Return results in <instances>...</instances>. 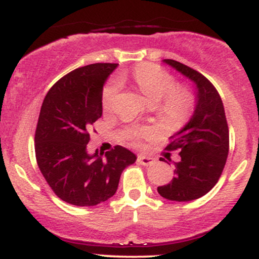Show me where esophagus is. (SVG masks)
Wrapping results in <instances>:
<instances>
[{"label": "esophagus", "mask_w": 259, "mask_h": 259, "mask_svg": "<svg viewBox=\"0 0 259 259\" xmlns=\"http://www.w3.org/2000/svg\"><path fill=\"white\" fill-rule=\"evenodd\" d=\"M138 160H139L140 164H142V165H151L156 162V159H154L153 157L144 156V154H140V156L138 157Z\"/></svg>", "instance_id": "1"}]
</instances>
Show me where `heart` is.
Masks as SVG:
<instances>
[{
    "label": "heart",
    "instance_id": "obj_1",
    "mask_svg": "<svg viewBox=\"0 0 259 259\" xmlns=\"http://www.w3.org/2000/svg\"><path fill=\"white\" fill-rule=\"evenodd\" d=\"M134 80L140 90L151 103H157L165 97L164 112L174 120H184L191 114L195 107V97L192 92L185 88H175L173 76L158 65L145 63L139 65L133 72ZM120 81L113 79L103 89L102 105L105 109H111L120 90ZM150 135L148 129H139L132 134L134 141Z\"/></svg>",
    "mask_w": 259,
    "mask_h": 259
}]
</instances>
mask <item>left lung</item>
Segmentation results:
<instances>
[{"mask_svg":"<svg viewBox=\"0 0 259 259\" xmlns=\"http://www.w3.org/2000/svg\"><path fill=\"white\" fill-rule=\"evenodd\" d=\"M163 62L195 82L196 108L189 123L169 138L170 142L165 150H179L180 160L174 163L170 183L158 186L157 191L170 201H192L213 189L227 163L229 127L224 106L206 76L174 59Z\"/></svg>","mask_w":259,"mask_h":259,"instance_id":"left-lung-1","label":"left lung"}]
</instances>
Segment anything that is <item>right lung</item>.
Returning a JSON list of instances; mask_svg holds the SVG:
<instances>
[{
	"mask_svg": "<svg viewBox=\"0 0 259 259\" xmlns=\"http://www.w3.org/2000/svg\"><path fill=\"white\" fill-rule=\"evenodd\" d=\"M115 63L78 68L50 89L41 106L35 154L52 191L74 206H96L115 194L121 171L135 163L125 147L89 154L91 125L102 115V91Z\"/></svg>",
	"mask_w": 259,
	"mask_h": 259,
	"instance_id": "1",
	"label": "right lung"
}]
</instances>
